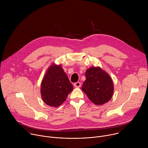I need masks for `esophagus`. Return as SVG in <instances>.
Segmentation results:
<instances>
[{
  "mask_svg": "<svg viewBox=\"0 0 148 148\" xmlns=\"http://www.w3.org/2000/svg\"><path fill=\"white\" fill-rule=\"evenodd\" d=\"M81 84L79 82H77L74 84V86L76 88H79L81 87Z\"/></svg>",
  "mask_w": 148,
  "mask_h": 148,
  "instance_id": "1",
  "label": "esophagus"
}]
</instances>
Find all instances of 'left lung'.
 <instances>
[{"label": "left lung", "instance_id": "8db88e82", "mask_svg": "<svg viewBox=\"0 0 148 148\" xmlns=\"http://www.w3.org/2000/svg\"><path fill=\"white\" fill-rule=\"evenodd\" d=\"M86 79L82 90L95 105L108 102L114 92V85L110 76L99 67H91L86 72Z\"/></svg>", "mask_w": 148, "mask_h": 148}]
</instances>
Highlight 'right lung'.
<instances>
[{
  "label": "right lung",
  "instance_id": "add662e5",
  "mask_svg": "<svg viewBox=\"0 0 148 148\" xmlns=\"http://www.w3.org/2000/svg\"><path fill=\"white\" fill-rule=\"evenodd\" d=\"M73 86L61 66L51 65L41 85V95L49 106L57 107L66 99Z\"/></svg>",
  "mask_w": 148,
  "mask_h": 148
}]
</instances>
